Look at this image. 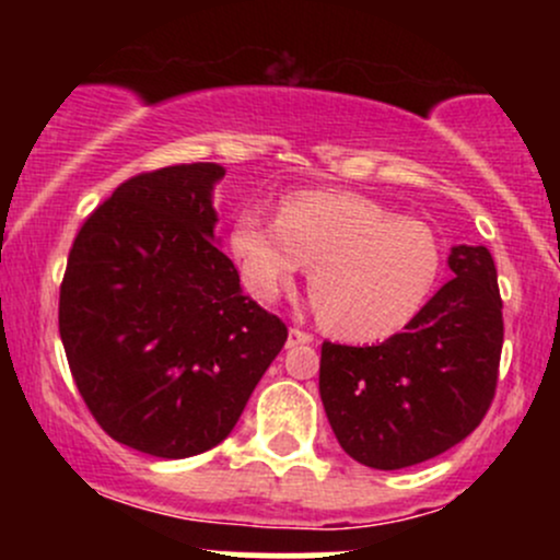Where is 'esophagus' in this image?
<instances>
[{
    "mask_svg": "<svg viewBox=\"0 0 560 560\" xmlns=\"http://www.w3.org/2000/svg\"><path fill=\"white\" fill-rule=\"evenodd\" d=\"M313 337L307 331L302 329H289V339H287V347H298V345H311Z\"/></svg>",
    "mask_w": 560,
    "mask_h": 560,
    "instance_id": "34e87169",
    "label": "esophagus"
}]
</instances>
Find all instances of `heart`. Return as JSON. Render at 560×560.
Masks as SVG:
<instances>
[{"label":"heart","mask_w":560,"mask_h":560,"mask_svg":"<svg viewBox=\"0 0 560 560\" xmlns=\"http://www.w3.org/2000/svg\"><path fill=\"white\" fill-rule=\"evenodd\" d=\"M229 249L242 284L271 302L311 262L313 305L329 331L376 342L402 331L440 276L432 229L355 191H300L271 221L258 205L234 215Z\"/></svg>","instance_id":"b5f03b06"}]
</instances>
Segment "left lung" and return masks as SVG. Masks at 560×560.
<instances>
[{
	"mask_svg": "<svg viewBox=\"0 0 560 560\" xmlns=\"http://www.w3.org/2000/svg\"><path fill=\"white\" fill-rule=\"evenodd\" d=\"M453 279L382 345H320V402L358 464L395 471L479 427L498 387L503 300L487 247L458 244Z\"/></svg>",
	"mask_w": 560,
	"mask_h": 560,
	"instance_id": "8db88e82",
	"label": "left lung"
}]
</instances>
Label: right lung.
I'll use <instances>...</instances> for the list:
<instances>
[{
    "label": "right lung",
    "mask_w": 560,
    "mask_h": 560,
    "mask_svg": "<svg viewBox=\"0 0 560 560\" xmlns=\"http://www.w3.org/2000/svg\"><path fill=\"white\" fill-rule=\"evenodd\" d=\"M218 163L139 173L86 218L60 287V337L92 416L155 458L215 447L287 342L215 240Z\"/></svg>",
    "instance_id": "add662e5"
}]
</instances>
